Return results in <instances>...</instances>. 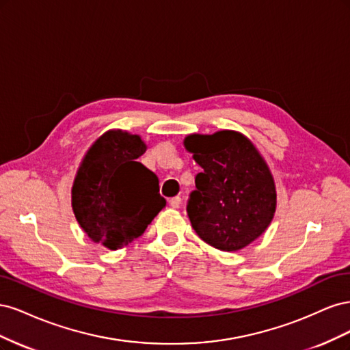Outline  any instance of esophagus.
Instances as JSON below:
<instances>
[{
  "label": "esophagus",
  "mask_w": 350,
  "mask_h": 350,
  "mask_svg": "<svg viewBox=\"0 0 350 350\" xmlns=\"http://www.w3.org/2000/svg\"><path fill=\"white\" fill-rule=\"evenodd\" d=\"M169 204H171V207H174V208H178L179 206H181V197L179 196L172 197L171 200H169Z\"/></svg>",
  "instance_id": "esophagus-1"
}]
</instances>
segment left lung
I'll list each match as a JSON object with an SVG mask.
<instances>
[{
    "instance_id": "left-lung-1",
    "label": "left lung",
    "mask_w": 350,
    "mask_h": 350,
    "mask_svg": "<svg viewBox=\"0 0 350 350\" xmlns=\"http://www.w3.org/2000/svg\"><path fill=\"white\" fill-rule=\"evenodd\" d=\"M185 147L201 166L187 213L197 235L221 251H238L267 229L276 188L252 143L235 131L193 134Z\"/></svg>"
}]
</instances>
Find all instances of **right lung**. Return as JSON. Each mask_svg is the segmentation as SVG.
Instances as JSON below:
<instances>
[{
    "instance_id": "right-lung-1",
    "label": "right lung",
    "mask_w": 350,
    "mask_h": 350,
    "mask_svg": "<svg viewBox=\"0 0 350 350\" xmlns=\"http://www.w3.org/2000/svg\"><path fill=\"white\" fill-rule=\"evenodd\" d=\"M146 152L139 135L120 130L94 143L72 185V210L88 237L109 250L129 245L144 234L166 200L159 179L137 162Z\"/></svg>"
}]
</instances>
